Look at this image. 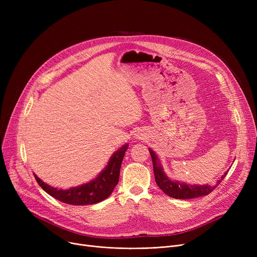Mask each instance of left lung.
Returning <instances> with one entry per match:
<instances>
[{"label":"left lung","mask_w":257,"mask_h":257,"mask_svg":"<svg viewBox=\"0 0 257 257\" xmlns=\"http://www.w3.org/2000/svg\"><path fill=\"white\" fill-rule=\"evenodd\" d=\"M149 151L152 157L154 176H155V181L157 185L165 194L175 199H193V198H198L202 196H207L222 182V180L228 173L227 171L225 175H223V176L217 181V183L211 184V185H208V184L190 185L179 181H173L166 176V174L163 171V168H161L160 164H158L157 156L153 152V150L149 149Z\"/></svg>","instance_id":"obj_1"}]
</instances>
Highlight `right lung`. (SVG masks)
Here are the masks:
<instances>
[{
  "mask_svg": "<svg viewBox=\"0 0 257 257\" xmlns=\"http://www.w3.org/2000/svg\"><path fill=\"white\" fill-rule=\"evenodd\" d=\"M128 146L129 145L126 144L118 149L111 156L109 163L99 176L86 184L72 187L69 190H57V188H54L40 180L35 174L34 177L45 192L53 198L63 202V203L71 205L96 204L109 197L113 192L118 182L121 161H123Z\"/></svg>",
  "mask_w": 257,
  "mask_h": 257,
  "instance_id": "right-lung-1",
  "label": "right lung"
}]
</instances>
